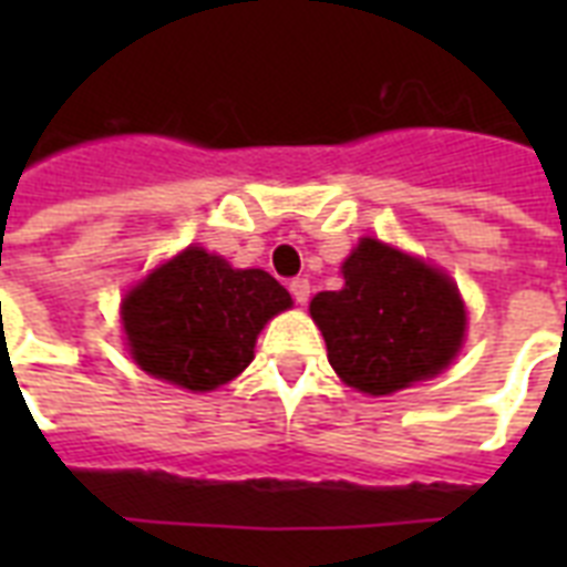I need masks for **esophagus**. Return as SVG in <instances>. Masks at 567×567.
Returning a JSON list of instances; mask_svg holds the SVG:
<instances>
[{
  "instance_id": "esophagus-1",
  "label": "esophagus",
  "mask_w": 567,
  "mask_h": 567,
  "mask_svg": "<svg viewBox=\"0 0 567 567\" xmlns=\"http://www.w3.org/2000/svg\"><path fill=\"white\" fill-rule=\"evenodd\" d=\"M288 288H291L293 300L300 302V306H306V302H309V291H311L309 279H293V282L288 285Z\"/></svg>"
}]
</instances>
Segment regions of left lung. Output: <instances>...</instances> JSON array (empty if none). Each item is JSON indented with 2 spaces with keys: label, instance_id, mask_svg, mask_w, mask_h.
<instances>
[{
  "label": "left lung",
  "instance_id": "1",
  "mask_svg": "<svg viewBox=\"0 0 567 567\" xmlns=\"http://www.w3.org/2000/svg\"><path fill=\"white\" fill-rule=\"evenodd\" d=\"M309 311L338 377L373 396L444 371L467 320L447 276L373 238L344 261V288L320 291Z\"/></svg>",
  "mask_w": 567,
  "mask_h": 567
}]
</instances>
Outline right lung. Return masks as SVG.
Instances as JSON below:
<instances>
[{"label":"right lung","instance_id":"add662e5","mask_svg":"<svg viewBox=\"0 0 567 567\" xmlns=\"http://www.w3.org/2000/svg\"><path fill=\"white\" fill-rule=\"evenodd\" d=\"M288 306L291 293L265 270H235L188 247L128 291L123 327L146 373L212 391L252 362L258 332Z\"/></svg>","mask_w":567,"mask_h":567}]
</instances>
